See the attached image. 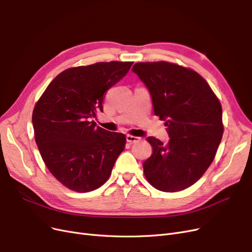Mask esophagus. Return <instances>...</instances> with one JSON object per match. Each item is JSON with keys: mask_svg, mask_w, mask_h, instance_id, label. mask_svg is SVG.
<instances>
[{"mask_svg": "<svg viewBox=\"0 0 252 252\" xmlns=\"http://www.w3.org/2000/svg\"><path fill=\"white\" fill-rule=\"evenodd\" d=\"M126 139H127V142L128 143H130V144H133V143H136V142H139L140 140V137H138V136H133V135H127L126 136Z\"/></svg>", "mask_w": 252, "mask_h": 252, "instance_id": "esophagus-1", "label": "esophagus"}]
</instances>
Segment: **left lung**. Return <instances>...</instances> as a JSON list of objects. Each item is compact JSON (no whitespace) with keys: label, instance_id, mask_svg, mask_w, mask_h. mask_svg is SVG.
I'll return each mask as SVG.
<instances>
[{"label":"left lung","instance_id":"left-lung-1","mask_svg":"<svg viewBox=\"0 0 252 252\" xmlns=\"http://www.w3.org/2000/svg\"><path fill=\"white\" fill-rule=\"evenodd\" d=\"M132 71L149 90L155 116L165 121L166 145L149 136L153 154L143 164L149 183L164 192L193 185L214 160L223 134L222 108L206 80L167 62L136 63Z\"/></svg>","mask_w":252,"mask_h":252}]
</instances>
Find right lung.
<instances>
[{"label": "right lung", "mask_w": 252, "mask_h": 252, "mask_svg": "<svg viewBox=\"0 0 252 252\" xmlns=\"http://www.w3.org/2000/svg\"><path fill=\"white\" fill-rule=\"evenodd\" d=\"M132 62L96 63L70 68L48 85L35 105V140L45 165L69 189L88 192L103 185L126 136L96 125L108 89L129 71Z\"/></svg>", "instance_id": "right-lung-1"}]
</instances>
